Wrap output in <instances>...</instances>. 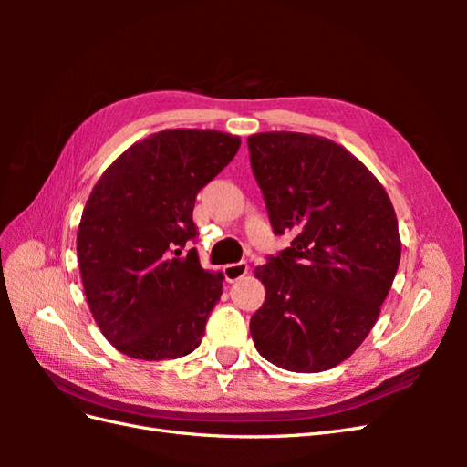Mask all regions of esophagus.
<instances>
[{
	"mask_svg": "<svg viewBox=\"0 0 467 467\" xmlns=\"http://www.w3.org/2000/svg\"><path fill=\"white\" fill-rule=\"evenodd\" d=\"M249 273V265L247 263H232L223 266V275L228 282H235L239 278H244Z\"/></svg>",
	"mask_w": 467,
	"mask_h": 467,
	"instance_id": "34e87169",
	"label": "esophagus"
}]
</instances>
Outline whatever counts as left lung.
Returning <instances> with one entry per match:
<instances>
[{"label": "left lung", "mask_w": 467, "mask_h": 467, "mask_svg": "<svg viewBox=\"0 0 467 467\" xmlns=\"http://www.w3.org/2000/svg\"><path fill=\"white\" fill-rule=\"evenodd\" d=\"M275 234L290 247L255 268L266 290L249 331L282 370L323 372L355 352L378 321L401 257L384 185L347 148L316 134L247 138Z\"/></svg>", "instance_id": "1"}]
</instances>
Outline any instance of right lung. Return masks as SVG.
I'll use <instances>...</instances> for the list:
<instances>
[{"instance_id":"obj_1","label":"right lung","mask_w":467,"mask_h":467,"mask_svg":"<svg viewBox=\"0 0 467 467\" xmlns=\"http://www.w3.org/2000/svg\"><path fill=\"white\" fill-rule=\"evenodd\" d=\"M239 146L228 132L167 129L122 151L93 187L78 228L79 275L93 319L122 355L169 360L201 345L223 275L185 245L196 194Z\"/></svg>"}]
</instances>
